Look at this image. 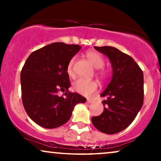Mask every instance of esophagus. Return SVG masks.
<instances>
[{
    "label": "esophagus",
    "instance_id": "34e87169",
    "mask_svg": "<svg viewBox=\"0 0 161 161\" xmlns=\"http://www.w3.org/2000/svg\"><path fill=\"white\" fill-rule=\"evenodd\" d=\"M87 102H88V104H91V103L94 102V101H92L91 99H87Z\"/></svg>",
    "mask_w": 161,
    "mask_h": 161
}]
</instances>
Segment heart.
<instances>
[{
    "mask_svg": "<svg viewBox=\"0 0 161 161\" xmlns=\"http://www.w3.org/2000/svg\"><path fill=\"white\" fill-rule=\"evenodd\" d=\"M86 57L88 60H89V62L92 64V65L95 69H100V68L104 66V59L99 53L93 51H88L86 53ZM74 61L75 57H73L69 62L67 68H66V72H67V74L69 76H73V75H74L73 69ZM98 74L101 78H104L105 75H106V72L104 71V70H101V71L98 72ZM97 87H98V85L94 80H87V79H79L73 83V88H74L75 91L85 96L91 95L92 94L97 91Z\"/></svg>",
    "mask_w": 161,
    "mask_h": 161,
    "instance_id": "heart-1",
    "label": "heart"
}]
</instances>
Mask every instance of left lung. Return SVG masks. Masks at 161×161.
<instances>
[{"label": "left lung", "instance_id": "left-lung-1", "mask_svg": "<svg viewBox=\"0 0 161 161\" xmlns=\"http://www.w3.org/2000/svg\"><path fill=\"white\" fill-rule=\"evenodd\" d=\"M95 49L106 55L112 66V79L101 97L104 111L93 116L97 129L106 134H115L129 126L141 110L144 101L143 72L129 55L110 46Z\"/></svg>", "mask_w": 161, "mask_h": 161}]
</instances>
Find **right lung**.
<instances>
[{
  "label": "right lung",
  "mask_w": 161,
  "mask_h": 161,
  "mask_svg": "<svg viewBox=\"0 0 161 161\" xmlns=\"http://www.w3.org/2000/svg\"><path fill=\"white\" fill-rule=\"evenodd\" d=\"M78 45L55 42L29 55L20 75L23 104L28 116L46 129H54L70 119L74 107L86 97L69 92L66 68L81 49ZM59 91L64 96L57 95Z\"/></svg>",
  "instance_id": "1"
}]
</instances>
